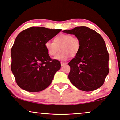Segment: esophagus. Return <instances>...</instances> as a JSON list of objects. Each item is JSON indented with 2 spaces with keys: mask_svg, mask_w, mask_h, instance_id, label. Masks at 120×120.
Instances as JSON below:
<instances>
[{
  "mask_svg": "<svg viewBox=\"0 0 120 120\" xmlns=\"http://www.w3.org/2000/svg\"><path fill=\"white\" fill-rule=\"evenodd\" d=\"M67 63H66V62H61V66H65V65H67Z\"/></svg>",
  "mask_w": 120,
  "mask_h": 120,
  "instance_id": "esophagus-1",
  "label": "esophagus"
}]
</instances>
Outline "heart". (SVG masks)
<instances>
[{
  "instance_id": "b5f03b06",
  "label": "heart",
  "mask_w": 120,
  "mask_h": 120,
  "mask_svg": "<svg viewBox=\"0 0 120 120\" xmlns=\"http://www.w3.org/2000/svg\"><path fill=\"white\" fill-rule=\"evenodd\" d=\"M80 42L78 38L68 34H60L55 37L53 42L47 41L45 44V48L50 56H54L60 48L61 52L54 57L59 61H66L72 55H77L80 49Z\"/></svg>"
}]
</instances>
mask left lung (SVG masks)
I'll return each mask as SVG.
<instances>
[{"instance_id": "obj_1", "label": "left lung", "mask_w": 120, "mask_h": 120, "mask_svg": "<svg viewBox=\"0 0 120 120\" xmlns=\"http://www.w3.org/2000/svg\"><path fill=\"white\" fill-rule=\"evenodd\" d=\"M62 32L75 35L81 45L77 55L68 63L71 67L68 78L71 83L85 92L100 88L109 73V56L102 37L85 26Z\"/></svg>"}]
</instances>
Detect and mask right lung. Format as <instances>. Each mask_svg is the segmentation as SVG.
Returning a JSON list of instances; mask_svg holds the SVG:
<instances>
[{
  "label": "right lung",
  "instance_id": "obj_1",
  "mask_svg": "<svg viewBox=\"0 0 120 120\" xmlns=\"http://www.w3.org/2000/svg\"><path fill=\"white\" fill-rule=\"evenodd\" d=\"M61 30L32 27L18 35L11 51V68L21 89L30 92H40L51 83L61 64L50 58L45 44Z\"/></svg>",
  "mask_w": 120,
  "mask_h": 120
}]
</instances>
